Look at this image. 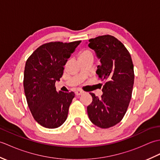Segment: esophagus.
I'll use <instances>...</instances> for the list:
<instances>
[{"label":"esophagus","mask_w":160,"mask_h":160,"mask_svg":"<svg viewBox=\"0 0 160 160\" xmlns=\"http://www.w3.org/2000/svg\"><path fill=\"white\" fill-rule=\"evenodd\" d=\"M76 95L77 96H81V95L82 94H83L84 93V91H80V90H77L76 92Z\"/></svg>","instance_id":"1"}]
</instances>
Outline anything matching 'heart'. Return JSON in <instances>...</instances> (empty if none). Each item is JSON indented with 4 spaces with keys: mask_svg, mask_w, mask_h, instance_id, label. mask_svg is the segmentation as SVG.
Instances as JSON below:
<instances>
[{
    "mask_svg": "<svg viewBox=\"0 0 160 160\" xmlns=\"http://www.w3.org/2000/svg\"><path fill=\"white\" fill-rule=\"evenodd\" d=\"M86 57H93V53L89 49H84L80 52L79 58H86Z\"/></svg>",
    "mask_w": 160,
    "mask_h": 160,
    "instance_id": "b5f03b06",
    "label": "heart"
}]
</instances>
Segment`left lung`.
<instances>
[{
  "instance_id": "left-lung-1",
  "label": "left lung",
  "mask_w": 160,
  "mask_h": 160,
  "mask_svg": "<svg viewBox=\"0 0 160 160\" xmlns=\"http://www.w3.org/2000/svg\"><path fill=\"white\" fill-rule=\"evenodd\" d=\"M89 42L100 60L96 73L104 84L101 98L90 93L93 101L87 113L93 124L108 128L119 123L127 111L134 84L133 64L128 51L113 36H100Z\"/></svg>"
}]
</instances>
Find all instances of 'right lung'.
I'll return each mask as SVG.
<instances>
[{"mask_svg":"<svg viewBox=\"0 0 160 160\" xmlns=\"http://www.w3.org/2000/svg\"><path fill=\"white\" fill-rule=\"evenodd\" d=\"M81 40L71 42H51L40 46L27 60L23 86L29 110L43 127L56 128L67 118L73 92L56 91L64 66Z\"/></svg>","mask_w":160,"mask_h":160,"instance_id":"1","label":"right lung"}]
</instances>
